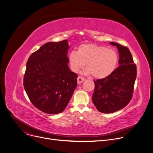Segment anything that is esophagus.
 Returning <instances> with one entry per match:
<instances>
[{"instance_id":"1","label":"esophagus","mask_w":153,"mask_h":153,"mask_svg":"<svg viewBox=\"0 0 153 153\" xmlns=\"http://www.w3.org/2000/svg\"><path fill=\"white\" fill-rule=\"evenodd\" d=\"M84 80H85V79L84 77H82L81 76H78V77H77V83H78V84H81V83H82Z\"/></svg>"}]
</instances>
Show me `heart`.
Listing matches in <instances>:
<instances>
[{"label": "heart", "mask_w": 153, "mask_h": 153, "mask_svg": "<svg viewBox=\"0 0 153 153\" xmlns=\"http://www.w3.org/2000/svg\"><path fill=\"white\" fill-rule=\"evenodd\" d=\"M71 70L78 73L86 63L84 73L92 74L96 79H103L112 74L117 66L119 57L114 49L94 43L79 46L77 51H72L68 55Z\"/></svg>", "instance_id": "heart-1"}]
</instances>
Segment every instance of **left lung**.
Masks as SVG:
<instances>
[{
	"instance_id": "1",
	"label": "left lung",
	"mask_w": 153,
	"mask_h": 153,
	"mask_svg": "<svg viewBox=\"0 0 153 153\" xmlns=\"http://www.w3.org/2000/svg\"><path fill=\"white\" fill-rule=\"evenodd\" d=\"M119 53V66L105 78L94 80L92 101L99 112L110 114L126 107L132 97L137 68L129 49L110 42Z\"/></svg>"
}]
</instances>
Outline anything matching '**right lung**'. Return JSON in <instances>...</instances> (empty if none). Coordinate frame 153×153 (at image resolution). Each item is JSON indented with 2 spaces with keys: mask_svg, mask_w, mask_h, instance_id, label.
I'll return each mask as SVG.
<instances>
[{
  "mask_svg": "<svg viewBox=\"0 0 153 153\" xmlns=\"http://www.w3.org/2000/svg\"><path fill=\"white\" fill-rule=\"evenodd\" d=\"M67 39L49 42L29 57L24 87L33 105L48 114L62 112L77 87V75L68 66Z\"/></svg>",
  "mask_w": 153,
  "mask_h": 153,
  "instance_id": "add662e5",
  "label": "right lung"
}]
</instances>
